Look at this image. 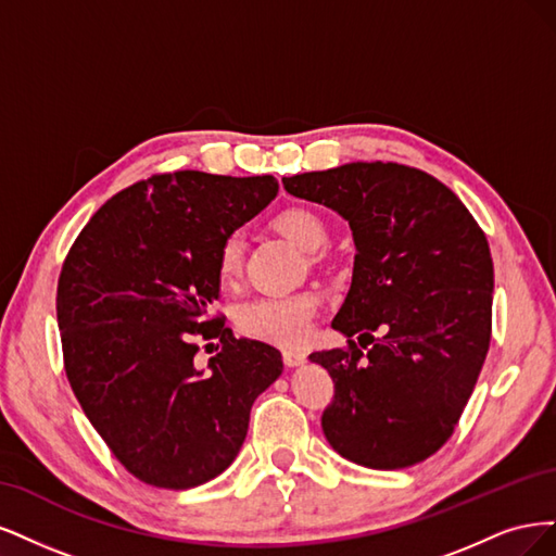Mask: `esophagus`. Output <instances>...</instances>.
Here are the masks:
<instances>
[{
    "instance_id": "esophagus-1",
    "label": "esophagus",
    "mask_w": 556,
    "mask_h": 556,
    "mask_svg": "<svg viewBox=\"0 0 556 556\" xmlns=\"http://www.w3.org/2000/svg\"><path fill=\"white\" fill-rule=\"evenodd\" d=\"M304 361H307V353H302V351H283V363L289 365V367H298Z\"/></svg>"
}]
</instances>
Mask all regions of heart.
Wrapping results in <instances>:
<instances>
[{"label":"heart","instance_id":"obj_1","mask_svg":"<svg viewBox=\"0 0 556 556\" xmlns=\"http://www.w3.org/2000/svg\"><path fill=\"white\" fill-rule=\"evenodd\" d=\"M273 228L293 242L302 252H318L328 242V224L309 207H286L275 214ZM244 242L240 232H228L217 252V275L224 286L236 283L242 275ZM320 309L316 291H298L289 295L258 298L247 302L238 312L242 334L281 349H295L307 342Z\"/></svg>","mask_w":556,"mask_h":556}]
</instances>
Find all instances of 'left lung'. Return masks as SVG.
Wrapping results in <instances>:
<instances>
[{
    "label": "left lung",
    "instance_id": "1",
    "mask_svg": "<svg viewBox=\"0 0 556 556\" xmlns=\"http://www.w3.org/2000/svg\"><path fill=\"white\" fill-rule=\"evenodd\" d=\"M281 182L342 214L357 249L332 320L346 346L309 355L334 383L324 434L363 467H414L453 437L490 351L494 265L485 232L437 177L392 161ZM353 333L372 344L367 354Z\"/></svg>",
    "mask_w": 556,
    "mask_h": 556
}]
</instances>
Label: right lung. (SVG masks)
<instances>
[{"label": "right lung", "instance_id": "add662e5", "mask_svg": "<svg viewBox=\"0 0 556 556\" xmlns=\"http://www.w3.org/2000/svg\"><path fill=\"white\" fill-rule=\"evenodd\" d=\"M277 191L273 175L159 173L105 201L64 258L66 379L117 462L152 488L189 490L228 469L254 400L283 369L275 346L210 314L222 240ZM207 338L223 349L201 372L192 355Z\"/></svg>", "mask_w": 556, "mask_h": 556}]
</instances>
